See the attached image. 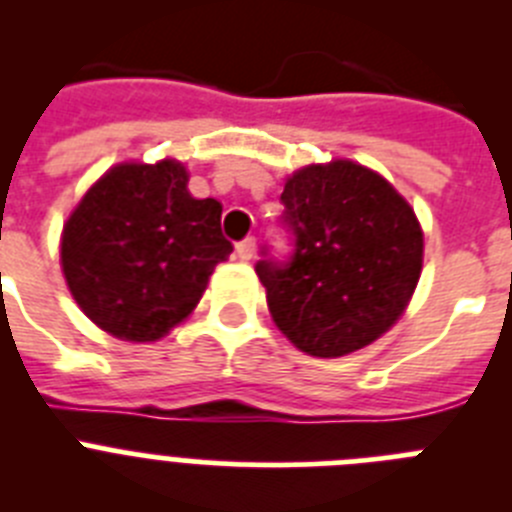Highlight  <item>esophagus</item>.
Listing matches in <instances>:
<instances>
[{
    "label": "esophagus",
    "instance_id": "1",
    "mask_svg": "<svg viewBox=\"0 0 512 512\" xmlns=\"http://www.w3.org/2000/svg\"><path fill=\"white\" fill-rule=\"evenodd\" d=\"M235 253H238V259L241 261H251L253 253H256V238H253V235L243 238V241L235 246Z\"/></svg>",
    "mask_w": 512,
    "mask_h": 512
}]
</instances>
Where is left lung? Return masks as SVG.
Returning a JSON list of instances; mask_svg holds the SVG:
<instances>
[{
  "instance_id": "obj_1",
  "label": "left lung",
  "mask_w": 512,
  "mask_h": 512,
  "mask_svg": "<svg viewBox=\"0 0 512 512\" xmlns=\"http://www.w3.org/2000/svg\"><path fill=\"white\" fill-rule=\"evenodd\" d=\"M289 261L256 264L277 328L300 351L336 359L369 346L408 307L423 230L384 176L354 161L295 171L282 192Z\"/></svg>"
}]
</instances>
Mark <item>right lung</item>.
Masks as SVG:
<instances>
[{"instance_id":"1","label":"right lung","mask_w":512,"mask_h":512,"mask_svg":"<svg viewBox=\"0 0 512 512\" xmlns=\"http://www.w3.org/2000/svg\"><path fill=\"white\" fill-rule=\"evenodd\" d=\"M179 161L117 164L63 225L61 266L76 305L122 341H158L197 307L233 251L223 205L194 200Z\"/></svg>"}]
</instances>
